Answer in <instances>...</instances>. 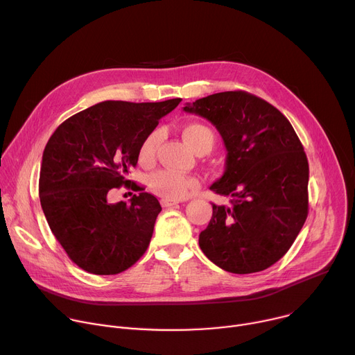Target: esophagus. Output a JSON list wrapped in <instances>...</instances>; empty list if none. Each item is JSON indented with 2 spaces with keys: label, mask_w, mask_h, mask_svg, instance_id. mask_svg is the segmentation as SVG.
<instances>
[{
  "label": "esophagus",
  "mask_w": 355,
  "mask_h": 355,
  "mask_svg": "<svg viewBox=\"0 0 355 355\" xmlns=\"http://www.w3.org/2000/svg\"><path fill=\"white\" fill-rule=\"evenodd\" d=\"M180 202L178 200H173V199H162V205L164 207V208H170V207H175V205H178Z\"/></svg>",
  "instance_id": "34e87169"
}]
</instances>
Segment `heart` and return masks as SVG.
Returning a JSON list of instances; mask_svg holds the SVG:
<instances>
[{
	"mask_svg": "<svg viewBox=\"0 0 355 355\" xmlns=\"http://www.w3.org/2000/svg\"><path fill=\"white\" fill-rule=\"evenodd\" d=\"M182 137L195 150H211L214 144V135L209 128L202 123H191L182 129ZM162 140L159 130L151 132L140 147V160L143 163H151L156 157L157 148ZM150 189L164 199H182L189 191L198 187V180L192 175H185L173 170H160L148 180Z\"/></svg>",
	"mask_w": 355,
	"mask_h": 355,
	"instance_id": "heart-1",
	"label": "heart"
}]
</instances>
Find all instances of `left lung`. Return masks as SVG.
Segmentation results:
<instances>
[{
  "instance_id": "1",
  "label": "left lung",
  "mask_w": 355,
  "mask_h": 355,
  "mask_svg": "<svg viewBox=\"0 0 355 355\" xmlns=\"http://www.w3.org/2000/svg\"><path fill=\"white\" fill-rule=\"evenodd\" d=\"M185 112L208 119L227 156L211 191L230 198L212 205L199 247L218 267L251 274L275 264L308 216L309 164L289 121L267 101L226 91L196 99Z\"/></svg>"
}]
</instances>
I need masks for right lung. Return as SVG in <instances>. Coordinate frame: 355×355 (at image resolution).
Listing matches in <instances>:
<instances>
[{
    "label": "right lung",
    "instance_id": "right-lung-1",
    "mask_svg": "<svg viewBox=\"0 0 355 355\" xmlns=\"http://www.w3.org/2000/svg\"><path fill=\"white\" fill-rule=\"evenodd\" d=\"M180 103L104 101L50 136L40 166V205L50 230L84 271L119 274L147 250L162 211L157 198L140 192L130 204H110L108 192L133 188L125 177L137 164L144 139Z\"/></svg>",
    "mask_w": 355,
    "mask_h": 355
}]
</instances>
